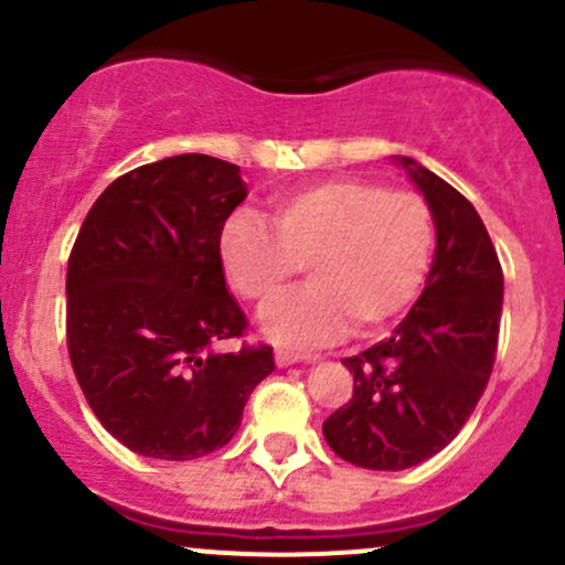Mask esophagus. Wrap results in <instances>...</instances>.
Wrapping results in <instances>:
<instances>
[{
	"label": "esophagus",
	"mask_w": 565,
	"mask_h": 565,
	"mask_svg": "<svg viewBox=\"0 0 565 565\" xmlns=\"http://www.w3.org/2000/svg\"><path fill=\"white\" fill-rule=\"evenodd\" d=\"M311 353H292V351H276V364L278 367H292V364H316Z\"/></svg>",
	"instance_id": "34e87169"
}]
</instances>
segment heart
<instances>
[{
  "label": "heart",
  "mask_w": 565,
  "mask_h": 565,
  "mask_svg": "<svg viewBox=\"0 0 565 565\" xmlns=\"http://www.w3.org/2000/svg\"><path fill=\"white\" fill-rule=\"evenodd\" d=\"M273 227L238 212L220 233L231 287L257 306L276 300L306 265L308 287L263 313L276 343L324 345L345 330L375 334L424 289L434 220L415 192L364 179H324L273 198Z\"/></svg>",
  "instance_id": "obj_1"
}]
</instances>
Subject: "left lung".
I'll list each match as a JSON object with an SVG mask.
<instances>
[{"label":"left lung","mask_w":565,"mask_h":565,"mask_svg":"<svg viewBox=\"0 0 565 565\" xmlns=\"http://www.w3.org/2000/svg\"><path fill=\"white\" fill-rule=\"evenodd\" d=\"M429 206L437 246L426 287L394 334L359 356L349 405L324 420L343 461L399 472L454 443L491 377L504 276L480 214L456 188L394 154Z\"/></svg>","instance_id":"1"}]
</instances>
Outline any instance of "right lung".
Here are the masks:
<instances>
[{
  "label": "right lung",
  "instance_id": "add662e5",
  "mask_svg": "<svg viewBox=\"0 0 565 565\" xmlns=\"http://www.w3.org/2000/svg\"><path fill=\"white\" fill-rule=\"evenodd\" d=\"M249 195L238 166L173 154L122 173L79 227L66 270V343L90 411L117 443L163 461L225 448L270 345L216 351L246 316L220 233Z\"/></svg>",
  "mask_w": 565,
  "mask_h": 565
}]
</instances>
